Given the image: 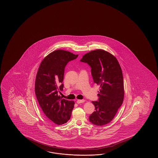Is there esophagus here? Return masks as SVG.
I'll return each mask as SVG.
<instances>
[{
	"label": "esophagus",
	"mask_w": 158,
	"mask_h": 158,
	"mask_svg": "<svg viewBox=\"0 0 158 158\" xmlns=\"http://www.w3.org/2000/svg\"><path fill=\"white\" fill-rule=\"evenodd\" d=\"M85 101L84 100H77V104H80V103H84Z\"/></svg>",
	"instance_id": "34e87169"
}]
</instances>
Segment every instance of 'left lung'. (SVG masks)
<instances>
[{
  "mask_svg": "<svg viewBox=\"0 0 158 158\" xmlns=\"http://www.w3.org/2000/svg\"><path fill=\"white\" fill-rule=\"evenodd\" d=\"M80 61L90 67L94 82L100 86L98 100L92 102L95 111L89 116V121L98 126L107 124L114 118L124 100L120 65L112 54L102 50L88 52Z\"/></svg>",
  "mask_w": 158,
  "mask_h": 158,
  "instance_id": "8db88e82",
  "label": "left lung"
}]
</instances>
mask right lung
<instances>
[{
	"label": "right lung",
	"mask_w": 158,
	"mask_h": 158,
	"mask_svg": "<svg viewBox=\"0 0 158 158\" xmlns=\"http://www.w3.org/2000/svg\"><path fill=\"white\" fill-rule=\"evenodd\" d=\"M78 55L67 51H54L42 61L37 72L35 93L44 114L57 125H62L71 118L74 102L61 99L58 92L63 91L64 69L68 63Z\"/></svg>",
	"instance_id": "1"
}]
</instances>
